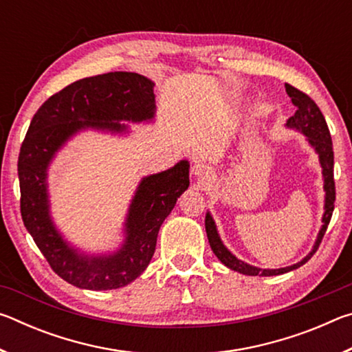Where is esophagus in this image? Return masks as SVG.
<instances>
[{
  "label": "esophagus",
  "instance_id": "1",
  "mask_svg": "<svg viewBox=\"0 0 352 352\" xmlns=\"http://www.w3.org/2000/svg\"><path fill=\"white\" fill-rule=\"evenodd\" d=\"M192 172H194V175H195V177H201V178H205V177H208V174H210V169H208V166H206V164H204V163H197V164H194Z\"/></svg>",
  "mask_w": 352,
  "mask_h": 352
}]
</instances>
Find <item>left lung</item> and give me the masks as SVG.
<instances>
[{
    "label": "left lung",
    "mask_w": 352,
    "mask_h": 352,
    "mask_svg": "<svg viewBox=\"0 0 352 352\" xmlns=\"http://www.w3.org/2000/svg\"><path fill=\"white\" fill-rule=\"evenodd\" d=\"M285 91H287L289 98L292 99V104L296 107V111L294 116H290L287 119V126L289 129H295L298 132H301L302 135H306V138L309 141L315 152L318 153L320 158V164L321 169H323V180H324V214H323V225H321V230L317 236V241H315L312 252L309 253L305 259H301L296 264L290 265V267H284V269H258V267H253L243 262L241 259H237L236 256L230 252L228 248L223 245V242L220 241V236L217 233L216 223H214V219L210 212H206L205 217V228H206V236L208 241H210L211 250L214 254L217 256L219 261L225 264L228 269L239 272L242 275H248V276H275V275H283V273H287L290 270H295L298 267H301L302 264L312 258L314 253L317 252L321 239L327 230V225L331 222L332 217V211H333V201H336V182H333V151H332V140H331V133L329 129H327L326 119L323 116V113L320 111L318 105L314 102V100L307 96L306 93H302L298 90V88L289 85L285 83Z\"/></svg>",
    "instance_id": "8db88e82"
}]
</instances>
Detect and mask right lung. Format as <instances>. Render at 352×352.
I'll list each match as a JSON object with an SVG mask.
<instances>
[{
	"label": "right lung",
	"instance_id": "1",
	"mask_svg": "<svg viewBox=\"0 0 352 352\" xmlns=\"http://www.w3.org/2000/svg\"><path fill=\"white\" fill-rule=\"evenodd\" d=\"M155 83L147 77L115 71L76 80L35 113L19 157L20 208L26 230L58 276L79 289L111 290L135 281L147 269L157 236L177 199L189 186V163L144 177L126 219V241L111 254L90 256L71 247L50 214L47 166L71 136L85 129L122 133L124 122L155 116Z\"/></svg>",
	"mask_w": 352,
	"mask_h": 352
}]
</instances>
